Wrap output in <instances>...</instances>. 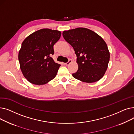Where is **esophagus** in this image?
<instances>
[{
	"instance_id": "esophagus-1",
	"label": "esophagus",
	"mask_w": 134,
	"mask_h": 134,
	"mask_svg": "<svg viewBox=\"0 0 134 134\" xmlns=\"http://www.w3.org/2000/svg\"><path fill=\"white\" fill-rule=\"evenodd\" d=\"M72 60H71V59H69L67 62L65 63V65H67V66H68V65H69L70 64V63H72Z\"/></svg>"
}]
</instances>
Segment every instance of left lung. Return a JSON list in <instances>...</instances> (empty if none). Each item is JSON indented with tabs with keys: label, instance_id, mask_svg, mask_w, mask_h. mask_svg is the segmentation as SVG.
<instances>
[{
	"label": "left lung",
	"instance_id": "8db88e82",
	"mask_svg": "<svg viewBox=\"0 0 134 134\" xmlns=\"http://www.w3.org/2000/svg\"><path fill=\"white\" fill-rule=\"evenodd\" d=\"M62 35L73 47L77 57L78 69L72 74L74 78L87 83L102 79L110 60L108 46L102 37L85 27L64 31Z\"/></svg>",
	"mask_w": 134,
	"mask_h": 134
}]
</instances>
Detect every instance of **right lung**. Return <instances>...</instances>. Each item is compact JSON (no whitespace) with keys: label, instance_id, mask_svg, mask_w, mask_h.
<instances>
[{"label":"right lung","instance_id":"add662e5","mask_svg":"<svg viewBox=\"0 0 134 134\" xmlns=\"http://www.w3.org/2000/svg\"><path fill=\"white\" fill-rule=\"evenodd\" d=\"M61 35L58 30L42 29L30 34L22 42L18 53L20 68L30 83L44 85L56 76L61 65L51 56Z\"/></svg>","mask_w":134,"mask_h":134}]
</instances>
